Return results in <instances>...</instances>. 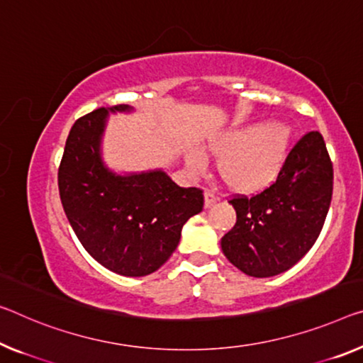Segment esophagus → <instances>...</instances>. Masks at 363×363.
<instances>
[{
    "mask_svg": "<svg viewBox=\"0 0 363 363\" xmlns=\"http://www.w3.org/2000/svg\"><path fill=\"white\" fill-rule=\"evenodd\" d=\"M217 201H219V196L214 191H204V206L206 208H211V206H214Z\"/></svg>",
    "mask_w": 363,
    "mask_h": 363,
    "instance_id": "34e87169",
    "label": "esophagus"
}]
</instances>
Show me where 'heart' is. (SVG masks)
<instances>
[{
	"instance_id": "heart-1",
	"label": "heart",
	"mask_w": 363,
	"mask_h": 363,
	"mask_svg": "<svg viewBox=\"0 0 363 363\" xmlns=\"http://www.w3.org/2000/svg\"><path fill=\"white\" fill-rule=\"evenodd\" d=\"M291 131L284 125L256 123L220 133L208 143V150L219 160V174L227 186L240 193H258L276 180L286 159ZM189 169H204L206 159L191 150Z\"/></svg>"
}]
</instances>
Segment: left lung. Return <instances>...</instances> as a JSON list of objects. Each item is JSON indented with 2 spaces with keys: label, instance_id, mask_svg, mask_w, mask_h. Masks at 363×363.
<instances>
[{
  "label": "left lung",
  "instance_id": "obj_1",
  "mask_svg": "<svg viewBox=\"0 0 363 363\" xmlns=\"http://www.w3.org/2000/svg\"><path fill=\"white\" fill-rule=\"evenodd\" d=\"M333 198V162L325 139L306 133L289 150L276 182L228 203L237 222L220 240L233 266L253 277H271L297 264L325 225Z\"/></svg>",
  "mask_w": 363,
  "mask_h": 363
}]
</instances>
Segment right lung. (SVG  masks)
I'll use <instances>...</instances> for the list:
<instances>
[{
  "label": "right lung",
  "instance_id": "add662e5",
  "mask_svg": "<svg viewBox=\"0 0 363 363\" xmlns=\"http://www.w3.org/2000/svg\"><path fill=\"white\" fill-rule=\"evenodd\" d=\"M81 116L66 139L58 188L69 224L86 252L107 269L128 277L157 271L175 252L182 228L203 211L199 188H180L162 170L116 175L100 159L108 111Z\"/></svg>",
  "mask_w": 363,
  "mask_h": 363
}]
</instances>
